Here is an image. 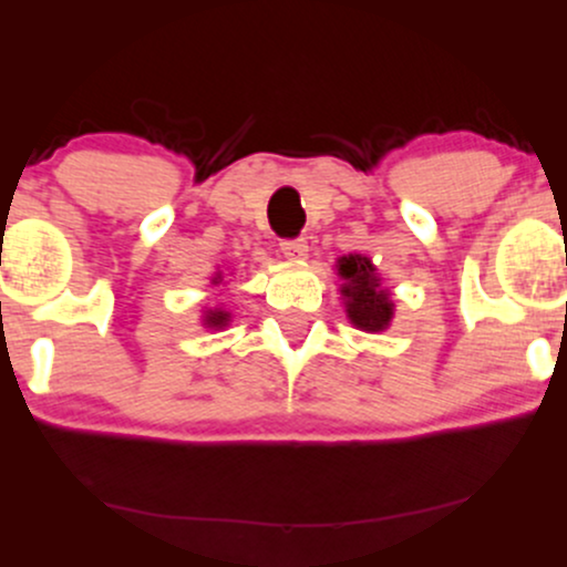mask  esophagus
Here are the masks:
<instances>
[{
	"label": "esophagus",
	"mask_w": 567,
	"mask_h": 567,
	"mask_svg": "<svg viewBox=\"0 0 567 567\" xmlns=\"http://www.w3.org/2000/svg\"><path fill=\"white\" fill-rule=\"evenodd\" d=\"M279 250H282L285 258H292V261H301V258L309 256V245H306L303 237L282 239V243H279Z\"/></svg>",
	"instance_id": "1"
}]
</instances>
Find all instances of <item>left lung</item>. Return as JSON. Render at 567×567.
I'll use <instances>...</instances> for the list:
<instances>
[{
  "instance_id": "1",
  "label": "left lung",
  "mask_w": 567,
  "mask_h": 567,
  "mask_svg": "<svg viewBox=\"0 0 567 567\" xmlns=\"http://www.w3.org/2000/svg\"><path fill=\"white\" fill-rule=\"evenodd\" d=\"M338 275L343 277V296H347V315L360 330L375 333L392 320V301L389 292L379 288L373 264L365 256H343L338 261Z\"/></svg>"
}]
</instances>
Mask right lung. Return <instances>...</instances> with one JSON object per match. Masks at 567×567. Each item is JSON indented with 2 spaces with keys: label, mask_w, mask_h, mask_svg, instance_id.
I'll return each mask as SVG.
<instances>
[{
  "label": "right lung",
  "mask_w": 567,
  "mask_h": 567,
  "mask_svg": "<svg viewBox=\"0 0 567 567\" xmlns=\"http://www.w3.org/2000/svg\"><path fill=\"white\" fill-rule=\"evenodd\" d=\"M229 322V315H226V311H220V309H216V311H207L205 315V324L207 328H224V324Z\"/></svg>",
  "instance_id": "1"
}]
</instances>
